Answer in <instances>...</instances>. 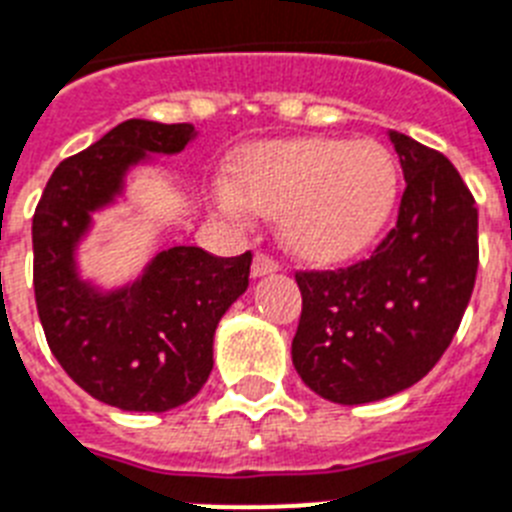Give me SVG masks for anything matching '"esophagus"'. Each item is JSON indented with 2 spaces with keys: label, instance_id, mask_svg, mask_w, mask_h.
<instances>
[{
  "label": "esophagus",
  "instance_id": "obj_1",
  "mask_svg": "<svg viewBox=\"0 0 512 512\" xmlns=\"http://www.w3.org/2000/svg\"><path fill=\"white\" fill-rule=\"evenodd\" d=\"M276 270H278V263L273 260V257L257 252L255 263H252V276L263 278V276H270V273H276Z\"/></svg>",
  "mask_w": 512,
  "mask_h": 512
}]
</instances>
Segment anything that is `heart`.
<instances>
[{
	"label": "heart",
	"mask_w": 512,
	"mask_h": 512,
	"mask_svg": "<svg viewBox=\"0 0 512 512\" xmlns=\"http://www.w3.org/2000/svg\"><path fill=\"white\" fill-rule=\"evenodd\" d=\"M398 197V163L375 140L296 137L249 148L213 200L231 218L281 216L283 242L309 260H343L367 247Z\"/></svg>",
	"instance_id": "obj_1"
}]
</instances>
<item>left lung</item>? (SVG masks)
Returning <instances> with one entry per match:
<instances>
[{
  "label": "left lung",
  "mask_w": 512,
  "mask_h": 512,
  "mask_svg": "<svg viewBox=\"0 0 512 512\" xmlns=\"http://www.w3.org/2000/svg\"><path fill=\"white\" fill-rule=\"evenodd\" d=\"M388 137L406 179L390 234L351 268L296 273L291 359L309 390L343 406L401 393L440 362L479 265V213L461 174L414 137Z\"/></svg>",
  "instance_id": "8db88e82"
}]
</instances>
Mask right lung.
I'll return each instance as SVG.
<instances>
[{"label": "right lung", "mask_w": 512, "mask_h": 512, "mask_svg": "<svg viewBox=\"0 0 512 512\" xmlns=\"http://www.w3.org/2000/svg\"><path fill=\"white\" fill-rule=\"evenodd\" d=\"M192 124L127 119L54 169L33 216V286L51 354L96 401L163 414L192 401L213 369V336L247 291L252 255L158 252L119 286L83 276L96 213L127 200V179L195 143Z\"/></svg>", "instance_id": "obj_1"}]
</instances>
